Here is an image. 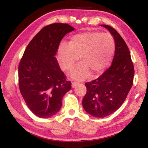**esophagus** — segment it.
I'll use <instances>...</instances> for the list:
<instances>
[{
  "label": "esophagus",
  "mask_w": 148,
  "mask_h": 148,
  "mask_svg": "<svg viewBox=\"0 0 148 148\" xmlns=\"http://www.w3.org/2000/svg\"><path fill=\"white\" fill-rule=\"evenodd\" d=\"M78 84L79 83H77V82H73V83L72 84V88H75Z\"/></svg>",
  "instance_id": "34e87169"
}]
</instances>
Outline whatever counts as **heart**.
<instances>
[{"mask_svg":"<svg viewBox=\"0 0 148 148\" xmlns=\"http://www.w3.org/2000/svg\"><path fill=\"white\" fill-rule=\"evenodd\" d=\"M116 51L114 37L99 31L83 32L72 36L69 44L61 42L57 49L56 59L63 71L70 72L78 60L82 62L71 73L72 78L84 80L98 75L111 63Z\"/></svg>","mask_w":148,"mask_h":148,"instance_id":"obj_1","label":"heart"}]
</instances>
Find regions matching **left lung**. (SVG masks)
Returning a JSON list of instances; mask_svg holds the SVG:
<instances>
[{
	"label": "left lung",
	"mask_w": 148,
	"mask_h": 148,
	"mask_svg": "<svg viewBox=\"0 0 148 148\" xmlns=\"http://www.w3.org/2000/svg\"><path fill=\"white\" fill-rule=\"evenodd\" d=\"M114 37L116 51L112 65L98 78L86 83L82 101L86 112L96 117L114 113L123 103L133 84L134 66L126 43L113 27L101 25Z\"/></svg>",
	"instance_id": "obj_1"
}]
</instances>
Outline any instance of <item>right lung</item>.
Returning <instances> with one entry per match:
<instances>
[{"label": "right lung", "instance_id": "1", "mask_svg": "<svg viewBox=\"0 0 148 148\" xmlns=\"http://www.w3.org/2000/svg\"><path fill=\"white\" fill-rule=\"evenodd\" d=\"M74 30L66 23L44 27L29 42L19 62L20 92L29 108L40 118L56 115L71 89L55 56L61 40Z\"/></svg>", "mask_w": 148, "mask_h": 148}]
</instances>
